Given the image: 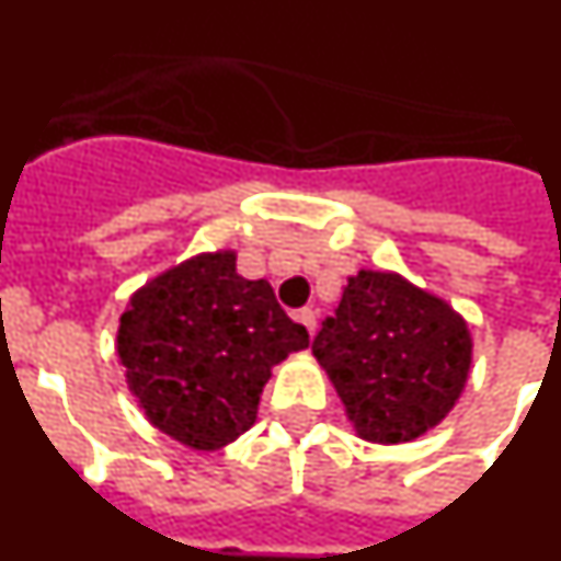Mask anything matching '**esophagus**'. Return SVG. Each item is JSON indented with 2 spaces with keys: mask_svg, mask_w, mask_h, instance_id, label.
Segmentation results:
<instances>
[{
  "mask_svg": "<svg viewBox=\"0 0 561 561\" xmlns=\"http://www.w3.org/2000/svg\"><path fill=\"white\" fill-rule=\"evenodd\" d=\"M297 320H300V323L309 329V334L314 336V331H317V311L314 309H300L297 311Z\"/></svg>",
  "mask_w": 561,
  "mask_h": 561,
  "instance_id": "34e87169",
  "label": "esophagus"
}]
</instances>
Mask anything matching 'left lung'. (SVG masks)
Instances as JSON below:
<instances>
[{
	"mask_svg": "<svg viewBox=\"0 0 561 561\" xmlns=\"http://www.w3.org/2000/svg\"><path fill=\"white\" fill-rule=\"evenodd\" d=\"M311 351L356 435L374 444H408L440 424L472 368L463 317L396 272L348 277Z\"/></svg>",
	"mask_w": 561,
	"mask_h": 561,
	"instance_id": "left-lung-1",
	"label": "left lung"
}]
</instances>
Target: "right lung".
I'll return each instance as SVG.
<instances>
[{"label":"right lung","instance_id":"obj_1","mask_svg":"<svg viewBox=\"0 0 561 561\" xmlns=\"http://www.w3.org/2000/svg\"><path fill=\"white\" fill-rule=\"evenodd\" d=\"M309 348L266 280L236 272V252H202L128 300L117 356L153 427L213 453L255 424L272 368Z\"/></svg>","mask_w":561,"mask_h":561}]
</instances>
